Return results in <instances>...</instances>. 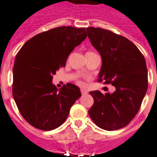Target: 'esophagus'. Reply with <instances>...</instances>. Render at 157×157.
Masks as SVG:
<instances>
[{"label": "esophagus", "mask_w": 157, "mask_h": 157, "mask_svg": "<svg viewBox=\"0 0 157 157\" xmlns=\"http://www.w3.org/2000/svg\"><path fill=\"white\" fill-rule=\"evenodd\" d=\"M81 93L82 94H87V90H84V89H81Z\"/></svg>", "instance_id": "34e87169"}]
</instances>
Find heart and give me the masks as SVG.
I'll list each match as a JSON object with an SVG mask.
<instances>
[{
	"label": "heart",
	"mask_w": 157,
	"mask_h": 157,
	"mask_svg": "<svg viewBox=\"0 0 157 157\" xmlns=\"http://www.w3.org/2000/svg\"><path fill=\"white\" fill-rule=\"evenodd\" d=\"M76 84H78V85H80V86H81V85L83 84V82L81 81V79H79V78H76Z\"/></svg>",
	"instance_id": "obj_1"
}]
</instances>
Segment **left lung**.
Returning <instances> with one entry per match:
<instances>
[{
    "label": "left lung",
    "mask_w": 157,
    "mask_h": 157,
    "mask_svg": "<svg viewBox=\"0 0 157 157\" xmlns=\"http://www.w3.org/2000/svg\"><path fill=\"white\" fill-rule=\"evenodd\" d=\"M86 31L102 57L98 81L115 86L113 94L90 92L94 104L89 115L100 128L118 130L133 119L145 96L148 86L145 58L124 36L94 27H88Z\"/></svg>",
    "instance_id": "8db88e82"
}]
</instances>
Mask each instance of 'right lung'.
I'll return each mask as SVG.
<instances>
[{"instance_id": "add662e5", "label": "right lung", "mask_w": 157, "mask_h": 157, "mask_svg": "<svg viewBox=\"0 0 157 157\" xmlns=\"http://www.w3.org/2000/svg\"><path fill=\"white\" fill-rule=\"evenodd\" d=\"M86 38L85 28L57 27L33 36L16 54L12 94L23 118L35 128L50 131L61 126L81 95L71 83L57 90L52 80Z\"/></svg>"}]
</instances>
